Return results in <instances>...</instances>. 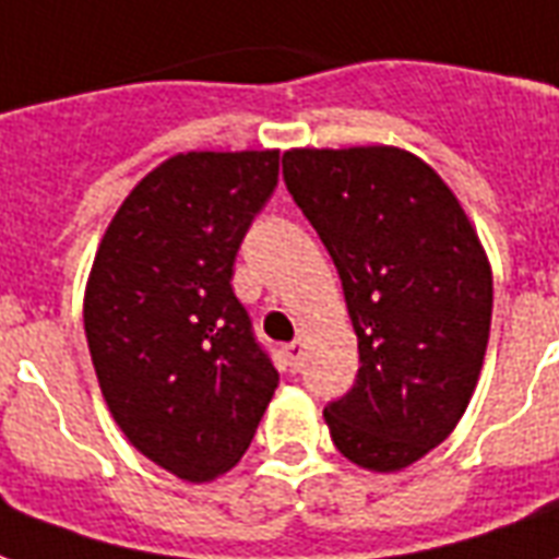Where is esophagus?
Here are the masks:
<instances>
[{
	"instance_id": "1",
	"label": "esophagus",
	"mask_w": 559,
	"mask_h": 559,
	"mask_svg": "<svg viewBox=\"0 0 559 559\" xmlns=\"http://www.w3.org/2000/svg\"><path fill=\"white\" fill-rule=\"evenodd\" d=\"M284 355H287V364H290V370H299L301 358H305V343L293 341L284 346Z\"/></svg>"
}]
</instances>
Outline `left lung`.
Segmentation results:
<instances>
[{
  "mask_svg": "<svg viewBox=\"0 0 559 559\" xmlns=\"http://www.w3.org/2000/svg\"><path fill=\"white\" fill-rule=\"evenodd\" d=\"M284 183L341 275L358 376L325 406L334 448L391 474L456 429L491 325V266L450 186L415 153L293 147Z\"/></svg>",
  "mask_w": 559,
  "mask_h": 559,
  "instance_id": "obj_1",
  "label": "left lung"
}]
</instances>
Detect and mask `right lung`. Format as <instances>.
<instances>
[{
  "label": "right lung",
  "mask_w": 559,
  "mask_h": 559,
  "mask_svg": "<svg viewBox=\"0 0 559 559\" xmlns=\"http://www.w3.org/2000/svg\"><path fill=\"white\" fill-rule=\"evenodd\" d=\"M278 186V151L177 153L106 227L85 287L103 400L132 448L186 483L246 453L278 370L234 296V260Z\"/></svg>",
  "instance_id": "1"
}]
</instances>
